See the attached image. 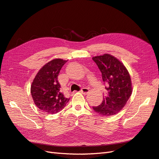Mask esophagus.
Returning a JSON list of instances; mask_svg holds the SVG:
<instances>
[{"label": "esophagus", "mask_w": 159, "mask_h": 159, "mask_svg": "<svg viewBox=\"0 0 159 159\" xmlns=\"http://www.w3.org/2000/svg\"><path fill=\"white\" fill-rule=\"evenodd\" d=\"M89 92V89L88 88H83L80 90V93H82L83 94H84V95H87Z\"/></svg>", "instance_id": "1"}]
</instances>
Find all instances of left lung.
I'll use <instances>...</instances> for the list:
<instances>
[{
  "label": "left lung",
  "mask_w": 159,
  "mask_h": 159,
  "mask_svg": "<svg viewBox=\"0 0 159 159\" xmlns=\"http://www.w3.org/2000/svg\"><path fill=\"white\" fill-rule=\"evenodd\" d=\"M102 75L107 91L99 106L93 107L99 115L110 116L120 112L132 93L131 78L123 63L110 54H105L93 58Z\"/></svg>",
  "instance_id": "8db88e82"
}]
</instances>
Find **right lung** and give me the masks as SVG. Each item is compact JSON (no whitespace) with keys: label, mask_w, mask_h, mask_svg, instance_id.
<instances>
[{"label":"right lung","mask_w":159,"mask_h":159,"mask_svg":"<svg viewBox=\"0 0 159 159\" xmlns=\"http://www.w3.org/2000/svg\"><path fill=\"white\" fill-rule=\"evenodd\" d=\"M66 62L60 58L51 60L40 69L31 84V94L34 103L44 113L60 112L70 100L61 92L58 80L61 68Z\"/></svg>","instance_id":"add662e5"}]
</instances>
